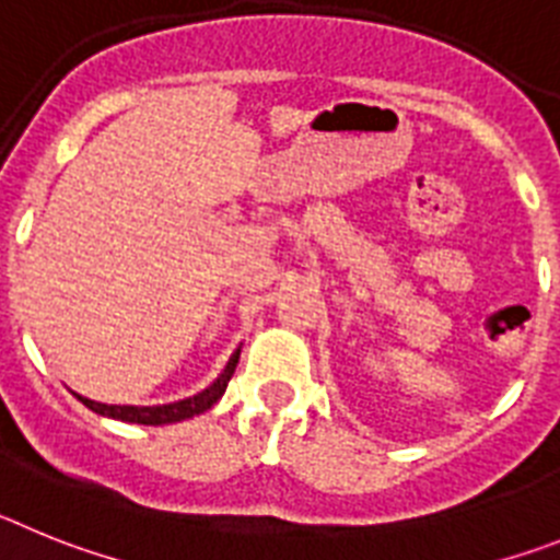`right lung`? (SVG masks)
I'll return each instance as SVG.
<instances>
[{
	"label": "right lung",
	"mask_w": 560,
	"mask_h": 560,
	"mask_svg": "<svg viewBox=\"0 0 560 560\" xmlns=\"http://www.w3.org/2000/svg\"><path fill=\"white\" fill-rule=\"evenodd\" d=\"M240 352H242V347L231 354V361L225 363L222 374L211 383V386L202 388V392H197L194 397H186V400L163 402V406H106V402H95V400H90V397H81V395H75V397L84 402L90 411H95V415L112 417V420H120V422H138V425H168V422L191 420V417L208 411L213 402L225 395L228 381H231L233 372H236V363H240Z\"/></svg>",
	"instance_id": "right-lung-1"
}]
</instances>
